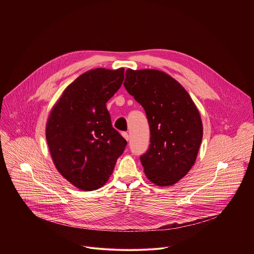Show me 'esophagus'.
I'll return each instance as SVG.
<instances>
[{
	"instance_id": "obj_1",
	"label": "esophagus",
	"mask_w": 254,
	"mask_h": 254,
	"mask_svg": "<svg viewBox=\"0 0 254 254\" xmlns=\"http://www.w3.org/2000/svg\"><path fill=\"white\" fill-rule=\"evenodd\" d=\"M122 134H123V136L128 141V139H129V135H128V133L127 132V131H124V132H122Z\"/></svg>"
}]
</instances>
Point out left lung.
<instances>
[{
  "label": "left lung",
  "mask_w": 254,
  "mask_h": 254,
  "mask_svg": "<svg viewBox=\"0 0 254 254\" xmlns=\"http://www.w3.org/2000/svg\"><path fill=\"white\" fill-rule=\"evenodd\" d=\"M127 91L143 107L150 126L148 151L139 157L154 184H176L193 167L203 137L200 114L189 93L165 72H126Z\"/></svg>",
  "instance_id": "8db88e82"
}]
</instances>
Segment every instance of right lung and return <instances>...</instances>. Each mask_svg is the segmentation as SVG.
<instances>
[{
    "mask_svg": "<svg viewBox=\"0 0 254 254\" xmlns=\"http://www.w3.org/2000/svg\"><path fill=\"white\" fill-rule=\"evenodd\" d=\"M124 78V68L89 70L67 86L49 116L46 139L55 167L81 190L104 185L127 147L106 110Z\"/></svg>",
    "mask_w": 254,
    "mask_h": 254,
    "instance_id": "right-lung-1",
    "label": "right lung"
}]
</instances>
